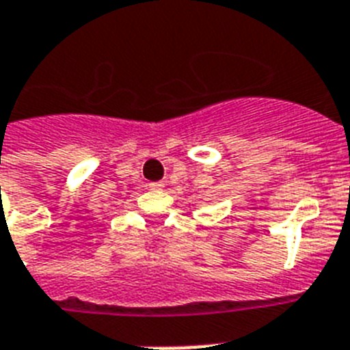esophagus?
I'll return each instance as SVG.
<instances>
[{
  "mask_svg": "<svg viewBox=\"0 0 350 350\" xmlns=\"http://www.w3.org/2000/svg\"><path fill=\"white\" fill-rule=\"evenodd\" d=\"M152 189H164V183H150Z\"/></svg>",
  "mask_w": 350,
  "mask_h": 350,
  "instance_id": "obj_1",
  "label": "esophagus"
}]
</instances>
